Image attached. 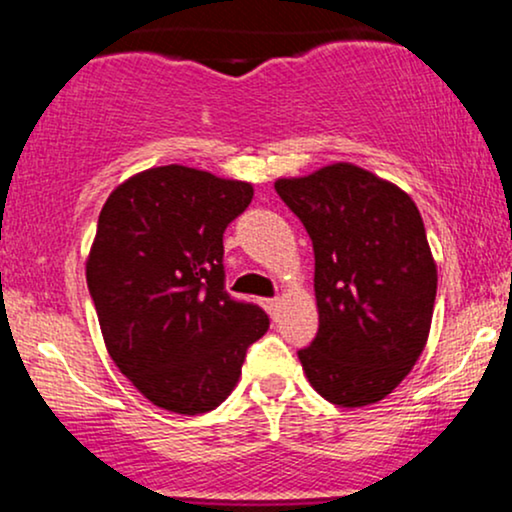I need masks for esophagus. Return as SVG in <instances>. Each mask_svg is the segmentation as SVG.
Returning a JSON list of instances; mask_svg holds the SVG:
<instances>
[{
	"label": "esophagus",
	"mask_w": 512,
	"mask_h": 512,
	"mask_svg": "<svg viewBox=\"0 0 512 512\" xmlns=\"http://www.w3.org/2000/svg\"><path fill=\"white\" fill-rule=\"evenodd\" d=\"M279 298H272V301H267V310H269V315H272V317H276V315H279Z\"/></svg>",
	"instance_id": "obj_1"
}]
</instances>
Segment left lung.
Segmentation results:
<instances>
[{"label":"left lung","instance_id":"obj_1","mask_svg":"<svg viewBox=\"0 0 512 512\" xmlns=\"http://www.w3.org/2000/svg\"><path fill=\"white\" fill-rule=\"evenodd\" d=\"M274 190L315 252L320 330L298 351L305 378L339 407L380 402L431 332L438 269L419 209L395 182L344 161L279 178Z\"/></svg>","mask_w":512,"mask_h":512}]
</instances>
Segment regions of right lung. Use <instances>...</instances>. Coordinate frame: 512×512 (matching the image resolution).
<instances>
[{
	"label": "right lung",
	"mask_w": 512,
	"mask_h": 512,
	"mask_svg": "<svg viewBox=\"0 0 512 512\" xmlns=\"http://www.w3.org/2000/svg\"><path fill=\"white\" fill-rule=\"evenodd\" d=\"M252 195L250 182L173 163L120 182L103 204L88 291L110 358L156 407H219L269 330L262 308L223 289V231Z\"/></svg>",
	"instance_id": "1"
}]
</instances>
